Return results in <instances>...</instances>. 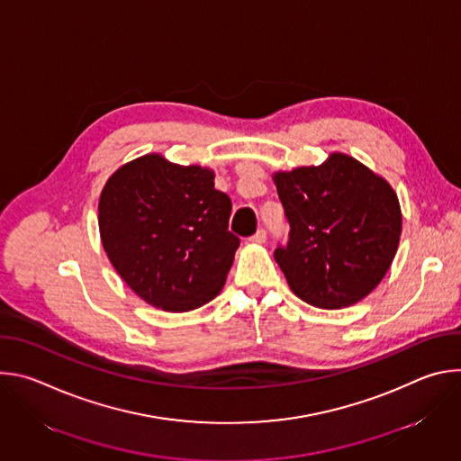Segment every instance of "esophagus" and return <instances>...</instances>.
Wrapping results in <instances>:
<instances>
[{"instance_id": "1", "label": "esophagus", "mask_w": 461, "mask_h": 461, "mask_svg": "<svg viewBox=\"0 0 461 461\" xmlns=\"http://www.w3.org/2000/svg\"><path fill=\"white\" fill-rule=\"evenodd\" d=\"M267 237H268V233H267V230H257V233L255 235H251L249 237V240L251 242H255V244H262V242H267Z\"/></svg>"}]
</instances>
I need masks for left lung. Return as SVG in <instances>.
<instances>
[{"label": "left lung", "mask_w": 461, "mask_h": 461, "mask_svg": "<svg viewBox=\"0 0 461 461\" xmlns=\"http://www.w3.org/2000/svg\"><path fill=\"white\" fill-rule=\"evenodd\" d=\"M290 224L274 257L304 303L338 310L366 297L388 272L402 235L398 194L356 158L274 175Z\"/></svg>", "instance_id": "obj_1"}]
</instances>
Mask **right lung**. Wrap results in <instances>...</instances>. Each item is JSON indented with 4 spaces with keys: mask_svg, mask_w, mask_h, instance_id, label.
Instances as JSON below:
<instances>
[{
    "mask_svg": "<svg viewBox=\"0 0 461 461\" xmlns=\"http://www.w3.org/2000/svg\"><path fill=\"white\" fill-rule=\"evenodd\" d=\"M215 175L144 155L116 169L98 204L104 249L125 285L166 312H189L222 290L240 244Z\"/></svg>",
    "mask_w": 461,
    "mask_h": 461,
    "instance_id": "1",
    "label": "right lung"
}]
</instances>
